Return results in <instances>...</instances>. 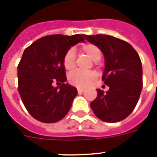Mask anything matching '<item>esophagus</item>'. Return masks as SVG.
<instances>
[{"label": "esophagus", "instance_id": "34e87169", "mask_svg": "<svg viewBox=\"0 0 157 157\" xmlns=\"http://www.w3.org/2000/svg\"><path fill=\"white\" fill-rule=\"evenodd\" d=\"M84 91H85V90H84V89H81V88H78V89H77V92H78V94L83 93Z\"/></svg>", "mask_w": 157, "mask_h": 157}]
</instances>
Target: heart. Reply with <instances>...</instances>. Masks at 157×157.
Here are the masks:
<instances>
[{
  "label": "heart",
  "instance_id": "1",
  "mask_svg": "<svg viewBox=\"0 0 157 157\" xmlns=\"http://www.w3.org/2000/svg\"><path fill=\"white\" fill-rule=\"evenodd\" d=\"M80 50L94 61V65L97 64V61L101 58V50L98 45L93 43H86L81 46ZM63 64L64 68L67 71L73 70L76 66V56L73 50H68L65 53L63 58ZM96 80V74L93 71L83 72V71H75L68 75V82L71 86L78 88H86L93 84Z\"/></svg>",
  "mask_w": 157,
  "mask_h": 157
}]
</instances>
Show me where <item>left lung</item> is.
Masks as SVG:
<instances>
[{"label": "left lung", "mask_w": 157, "mask_h": 157, "mask_svg": "<svg viewBox=\"0 0 157 157\" xmlns=\"http://www.w3.org/2000/svg\"><path fill=\"white\" fill-rule=\"evenodd\" d=\"M98 45L105 58L102 80L109 90H97V98L90 103L96 117L108 123L125 119L136 107L143 89L141 59L131 45L108 35L86 36Z\"/></svg>", "instance_id": "8db88e82"}]
</instances>
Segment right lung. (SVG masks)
<instances>
[{
  "mask_svg": "<svg viewBox=\"0 0 157 157\" xmlns=\"http://www.w3.org/2000/svg\"><path fill=\"white\" fill-rule=\"evenodd\" d=\"M86 36H45L24 50L18 65V90L26 109L36 120L54 123L69 112L77 90L64 83L63 58L71 46L84 41ZM54 83L60 86L54 87Z\"/></svg>",
  "mask_w": 157,
  "mask_h": 157,
  "instance_id": "add662e5",
  "label": "right lung"
}]
</instances>
